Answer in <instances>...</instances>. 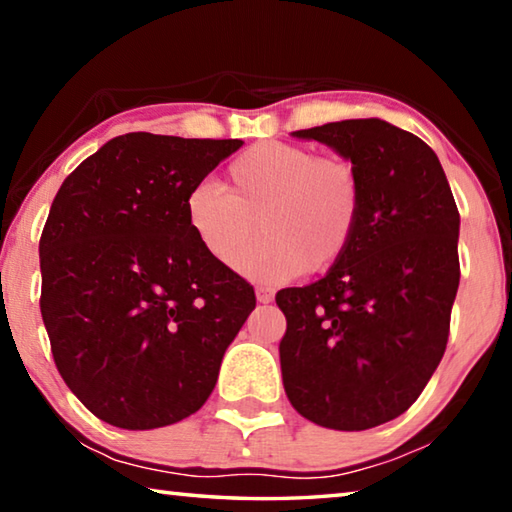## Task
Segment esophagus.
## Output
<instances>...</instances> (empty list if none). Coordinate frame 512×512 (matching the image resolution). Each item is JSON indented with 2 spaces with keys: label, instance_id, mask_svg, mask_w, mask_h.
Instances as JSON below:
<instances>
[{
  "label": "esophagus",
  "instance_id": "34e87169",
  "mask_svg": "<svg viewBox=\"0 0 512 512\" xmlns=\"http://www.w3.org/2000/svg\"><path fill=\"white\" fill-rule=\"evenodd\" d=\"M255 293H257V302H262V305H268V302H271L275 296L271 287H257Z\"/></svg>",
  "mask_w": 512,
  "mask_h": 512
}]
</instances>
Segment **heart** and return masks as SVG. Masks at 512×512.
Returning a JSON list of instances; mask_svg holds the SVG:
<instances>
[{
	"label": "heart",
	"instance_id": "b5f03b06",
	"mask_svg": "<svg viewBox=\"0 0 512 512\" xmlns=\"http://www.w3.org/2000/svg\"><path fill=\"white\" fill-rule=\"evenodd\" d=\"M185 212L216 262L253 280L280 282L307 268L325 273L350 253L363 221V180L341 155L259 142L230 164L228 192L203 180L187 194ZM257 220L265 235L247 247Z\"/></svg>",
	"mask_w": 512,
	"mask_h": 512
}]
</instances>
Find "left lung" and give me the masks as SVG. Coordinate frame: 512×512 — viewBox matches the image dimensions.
Masks as SVG:
<instances>
[{"instance_id": "left-lung-1", "label": "left lung", "mask_w": 512, "mask_h": 512, "mask_svg": "<svg viewBox=\"0 0 512 512\" xmlns=\"http://www.w3.org/2000/svg\"><path fill=\"white\" fill-rule=\"evenodd\" d=\"M296 137L359 169L363 221L350 253L309 287L277 291L284 391L302 418L363 431L402 415L443 359L461 280L458 207L436 153L381 119Z\"/></svg>"}]
</instances>
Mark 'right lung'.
<instances>
[{"instance_id": "1", "label": "right lung", "mask_w": 512, "mask_h": 512, "mask_svg": "<svg viewBox=\"0 0 512 512\" xmlns=\"http://www.w3.org/2000/svg\"><path fill=\"white\" fill-rule=\"evenodd\" d=\"M241 140L126 133L83 160L40 237V311L56 368L119 429L196 413L255 289L189 230L192 187Z\"/></svg>"}]
</instances>
